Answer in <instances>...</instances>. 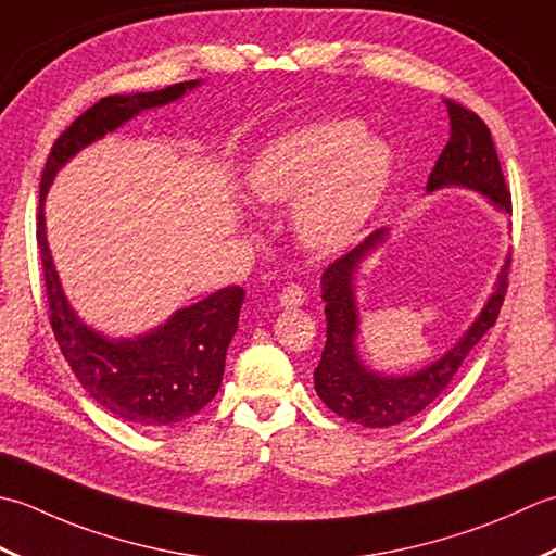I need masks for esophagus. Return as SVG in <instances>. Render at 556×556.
<instances>
[{
    "label": "esophagus",
    "mask_w": 556,
    "mask_h": 556,
    "mask_svg": "<svg viewBox=\"0 0 556 556\" xmlns=\"http://www.w3.org/2000/svg\"><path fill=\"white\" fill-rule=\"evenodd\" d=\"M302 302H304V290L300 286H294V282H290V286L278 294V304H280V307H286V309L300 307Z\"/></svg>",
    "instance_id": "esophagus-1"
}]
</instances>
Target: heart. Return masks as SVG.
<instances>
[{"label":"heart","instance_id":"b5f03b06","mask_svg":"<svg viewBox=\"0 0 556 556\" xmlns=\"http://www.w3.org/2000/svg\"><path fill=\"white\" fill-rule=\"evenodd\" d=\"M393 177L391 146L355 117H316L270 136L247 169L256 201H294V228L314 249H338L365 228Z\"/></svg>","mask_w":556,"mask_h":556}]
</instances>
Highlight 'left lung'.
<instances>
[{
  "mask_svg": "<svg viewBox=\"0 0 556 556\" xmlns=\"http://www.w3.org/2000/svg\"><path fill=\"white\" fill-rule=\"evenodd\" d=\"M446 108L451 139L429 175L427 194L451 187L470 189L484 197L494 211L511 215V197H508L500 157H496L486 124L475 112L451 103V100H446ZM389 228L371 232L365 242L338 258L321 276L326 345L319 365L314 369V389L336 415L362 427L401 425L422 413L444 393L463 359L494 326L504 302L508 266H511V258L506 256L484 307L444 355L410 374H383L371 369L359 353V307L355 286L362 264L371 258L374 252H379L381 244L389 240Z\"/></svg>",
  "mask_w": 556,
  "mask_h": 556,
  "instance_id": "1",
  "label": "left lung"
}]
</instances>
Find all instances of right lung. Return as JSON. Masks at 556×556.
<instances>
[{"mask_svg": "<svg viewBox=\"0 0 556 556\" xmlns=\"http://www.w3.org/2000/svg\"><path fill=\"white\" fill-rule=\"evenodd\" d=\"M203 81L175 84L151 93L103 98L54 141L40 179L38 249L48 288L50 324L76 379L108 413L136 427H167L197 415L218 393L225 353L237 331L244 290L230 286L139 336L112 338L88 326L64 294L48 244L45 199L60 169L86 146L105 139L141 112L175 103Z\"/></svg>", "mask_w": 556, "mask_h": 556, "instance_id": "right-lung-1", "label": "right lung"}]
</instances>
